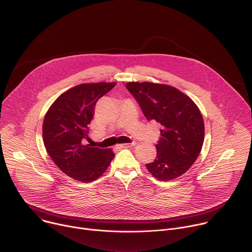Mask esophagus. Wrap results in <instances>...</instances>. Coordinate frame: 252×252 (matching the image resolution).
<instances>
[{"label":"esophagus","instance_id":"obj_1","mask_svg":"<svg viewBox=\"0 0 252 252\" xmlns=\"http://www.w3.org/2000/svg\"><path fill=\"white\" fill-rule=\"evenodd\" d=\"M135 145V142H131V143H126V144H120L118 145L119 148H127V147H132Z\"/></svg>","mask_w":252,"mask_h":252}]
</instances>
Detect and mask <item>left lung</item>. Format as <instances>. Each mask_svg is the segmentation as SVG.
I'll return each mask as SVG.
<instances>
[{
	"mask_svg": "<svg viewBox=\"0 0 252 252\" xmlns=\"http://www.w3.org/2000/svg\"><path fill=\"white\" fill-rule=\"evenodd\" d=\"M126 89L147 121L161 125L157 156L146 165L160 181L183 175L198 158L205 135L203 117L196 104L178 89L149 82H129Z\"/></svg>",
	"mask_w": 252,
	"mask_h": 252,
	"instance_id": "1",
	"label": "left lung"
}]
</instances>
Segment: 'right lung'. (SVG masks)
Here are the masks:
<instances>
[{
	"label": "right lung",
	"mask_w": 252,
	"mask_h": 252,
	"mask_svg": "<svg viewBox=\"0 0 252 252\" xmlns=\"http://www.w3.org/2000/svg\"><path fill=\"white\" fill-rule=\"evenodd\" d=\"M116 83L81 84L56 99L46 113L42 134L46 151L69 177L89 183L99 178L115 157L111 149L85 143L98 100Z\"/></svg>",
	"instance_id": "add662e5"
}]
</instances>
